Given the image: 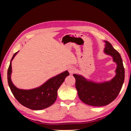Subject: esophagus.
<instances>
[{"label": "esophagus", "mask_w": 131, "mask_h": 131, "mask_svg": "<svg viewBox=\"0 0 131 131\" xmlns=\"http://www.w3.org/2000/svg\"><path fill=\"white\" fill-rule=\"evenodd\" d=\"M68 71H69V72L70 74H73L74 72V68L72 67H69V68H68Z\"/></svg>", "instance_id": "34e87169"}]
</instances>
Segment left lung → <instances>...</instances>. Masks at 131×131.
<instances>
[{
    "label": "left lung",
    "instance_id": "obj_1",
    "mask_svg": "<svg viewBox=\"0 0 131 131\" xmlns=\"http://www.w3.org/2000/svg\"><path fill=\"white\" fill-rule=\"evenodd\" d=\"M104 42V53L112 56L117 64L116 75L112 80L97 83L87 80L82 75L73 74L79 98L89 105L102 106L110 103L117 97L124 82L125 69L121 55L109 42Z\"/></svg>",
    "mask_w": 131,
    "mask_h": 131
}]
</instances>
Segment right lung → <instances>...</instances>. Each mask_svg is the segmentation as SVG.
<instances>
[{
    "label": "right lung",
    "mask_w": 131,
    "mask_h": 131,
    "mask_svg": "<svg viewBox=\"0 0 131 131\" xmlns=\"http://www.w3.org/2000/svg\"><path fill=\"white\" fill-rule=\"evenodd\" d=\"M18 52V51L13 55L7 70V81L12 93L19 103L28 108L39 110L48 108L56 101L57 91L69 75V72L66 70L50 78L39 88L30 90L19 89L14 85L11 79V61Z\"/></svg>",
    "instance_id": "right-lung-1"
}]
</instances>
